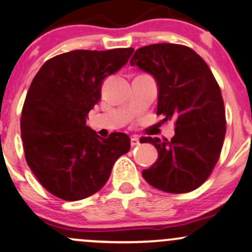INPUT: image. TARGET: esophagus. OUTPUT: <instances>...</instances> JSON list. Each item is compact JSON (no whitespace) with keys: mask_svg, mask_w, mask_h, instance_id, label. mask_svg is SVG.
Wrapping results in <instances>:
<instances>
[{"mask_svg":"<svg viewBox=\"0 0 252 252\" xmlns=\"http://www.w3.org/2000/svg\"><path fill=\"white\" fill-rule=\"evenodd\" d=\"M140 144V138L138 135H133L131 138V145L132 146H137V145Z\"/></svg>","mask_w":252,"mask_h":252,"instance_id":"1","label":"esophagus"}]
</instances>
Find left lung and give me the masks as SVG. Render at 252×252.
I'll use <instances>...</instances> for the list:
<instances>
[{"mask_svg":"<svg viewBox=\"0 0 252 252\" xmlns=\"http://www.w3.org/2000/svg\"><path fill=\"white\" fill-rule=\"evenodd\" d=\"M131 66L151 74L158 86L157 114L176 119L171 140L144 137L158 159L143 177L168 193L196 190L220 158L226 123L220 88L206 62L182 44L157 43L135 50Z\"/></svg>","mask_w":252,"mask_h":252,"instance_id":"left-lung-1","label":"left lung"}]
</instances>
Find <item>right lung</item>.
<instances>
[{"instance_id": "obj_1", "label": "right lung", "mask_w": 252, "mask_h": 252, "mask_svg": "<svg viewBox=\"0 0 252 252\" xmlns=\"http://www.w3.org/2000/svg\"><path fill=\"white\" fill-rule=\"evenodd\" d=\"M133 48L73 50L44 62L27 93L21 115L26 160L41 185L64 200L94 194L131 147L125 133L103 139L86 126L101 99L105 78L125 66Z\"/></svg>"}]
</instances>
